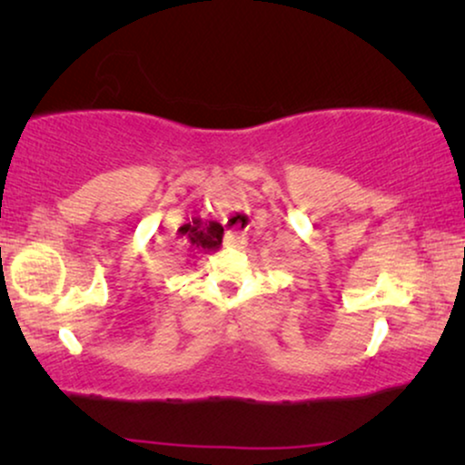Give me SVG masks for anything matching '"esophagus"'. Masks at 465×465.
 <instances>
[{"label":"esophagus","mask_w":465,"mask_h":465,"mask_svg":"<svg viewBox=\"0 0 465 465\" xmlns=\"http://www.w3.org/2000/svg\"><path fill=\"white\" fill-rule=\"evenodd\" d=\"M241 241H243V232H241L239 228H234V231H228L224 234V245H228V247H237Z\"/></svg>","instance_id":"1"}]
</instances>
